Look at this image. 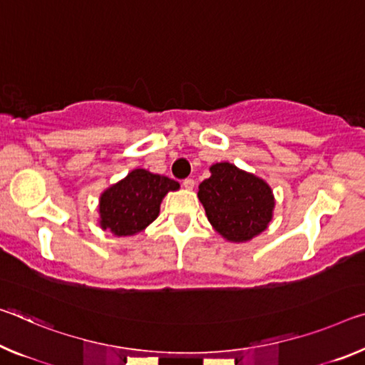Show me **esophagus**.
<instances>
[{
  "label": "esophagus",
  "mask_w": 365,
  "mask_h": 365,
  "mask_svg": "<svg viewBox=\"0 0 365 365\" xmlns=\"http://www.w3.org/2000/svg\"><path fill=\"white\" fill-rule=\"evenodd\" d=\"M183 187L187 190H193L195 188V180L193 178H187V180H183Z\"/></svg>",
  "instance_id": "esophagus-1"
}]
</instances>
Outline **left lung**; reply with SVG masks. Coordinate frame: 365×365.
<instances>
[{
  "instance_id": "obj_1",
  "label": "left lung",
  "mask_w": 365,
  "mask_h": 365,
  "mask_svg": "<svg viewBox=\"0 0 365 365\" xmlns=\"http://www.w3.org/2000/svg\"><path fill=\"white\" fill-rule=\"evenodd\" d=\"M200 183L198 198L214 230L234 244H244L268 229L274 212L273 190L263 178L230 162L210 167Z\"/></svg>"
}]
</instances>
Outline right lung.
Masks as SVG:
<instances>
[{"instance_id": "right-lung-1", "label": "right lung", "mask_w": 365, "mask_h": 365, "mask_svg": "<svg viewBox=\"0 0 365 365\" xmlns=\"http://www.w3.org/2000/svg\"><path fill=\"white\" fill-rule=\"evenodd\" d=\"M178 182L146 169L131 170L120 182L103 190L99 198V225L117 237L143 232L159 216L160 203Z\"/></svg>"}]
</instances>
